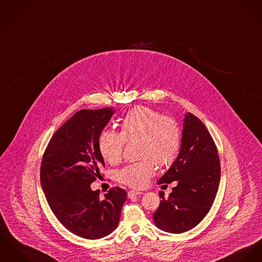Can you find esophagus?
I'll use <instances>...</instances> for the list:
<instances>
[{"mask_svg":"<svg viewBox=\"0 0 262 262\" xmlns=\"http://www.w3.org/2000/svg\"><path fill=\"white\" fill-rule=\"evenodd\" d=\"M142 194L143 192H141V191L130 190L128 192V197L131 198V197H133L135 195H142Z\"/></svg>","mask_w":262,"mask_h":262,"instance_id":"obj_1","label":"esophagus"}]
</instances>
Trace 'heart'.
Here are the masks:
<instances>
[{"mask_svg":"<svg viewBox=\"0 0 262 262\" xmlns=\"http://www.w3.org/2000/svg\"><path fill=\"white\" fill-rule=\"evenodd\" d=\"M120 132L105 129L98 140L99 151L111 164L121 160L125 142L139 141V162L129 164L117 173L119 182L132 187H145L156 172V164L171 166L181 147L178 123L150 107L138 106L120 122Z\"/></svg>","mask_w":262,"mask_h":262,"instance_id":"heart-1","label":"heart"}]
</instances>
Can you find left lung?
<instances>
[{
	"instance_id": "8db88e82",
	"label": "left lung",
	"mask_w": 262,
	"mask_h": 262,
	"mask_svg": "<svg viewBox=\"0 0 262 262\" xmlns=\"http://www.w3.org/2000/svg\"><path fill=\"white\" fill-rule=\"evenodd\" d=\"M177 181L172 193L153 213L155 225L166 232L194 228L209 212L220 181V160L214 140L202 121L188 113L183 123L178 157L158 184Z\"/></svg>"
}]
</instances>
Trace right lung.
<instances>
[{
  "label": "right lung",
  "mask_w": 262,
  "mask_h": 262,
  "mask_svg": "<svg viewBox=\"0 0 262 262\" xmlns=\"http://www.w3.org/2000/svg\"><path fill=\"white\" fill-rule=\"evenodd\" d=\"M113 114L111 108L78 111L55 132L42 158L40 179L50 208L69 231L86 239L115 230L127 198L120 187L104 198L90 188L105 166L98 140Z\"/></svg>",
  "instance_id": "1"
}]
</instances>
